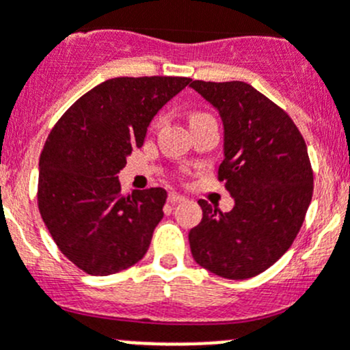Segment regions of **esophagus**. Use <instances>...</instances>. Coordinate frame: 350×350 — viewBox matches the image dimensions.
<instances>
[{
    "label": "esophagus",
    "mask_w": 350,
    "mask_h": 350,
    "mask_svg": "<svg viewBox=\"0 0 350 350\" xmlns=\"http://www.w3.org/2000/svg\"><path fill=\"white\" fill-rule=\"evenodd\" d=\"M185 200H186V198L181 196V195H178V193H169V196H167V201L171 204L181 203V201H185Z\"/></svg>",
    "instance_id": "esophagus-1"
}]
</instances>
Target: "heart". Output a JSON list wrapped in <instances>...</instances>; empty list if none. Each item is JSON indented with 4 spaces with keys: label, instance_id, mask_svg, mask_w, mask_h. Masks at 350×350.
Segmentation results:
<instances>
[{
    "label": "heart",
    "instance_id": "obj_1",
    "mask_svg": "<svg viewBox=\"0 0 350 350\" xmlns=\"http://www.w3.org/2000/svg\"><path fill=\"white\" fill-rule=\"evenodd\" d=\"M196 115H203V113H193L191 116H196Z\"/></svg>",
    "mask_w": 350,
    "mask_h": 350
}]
</instances>
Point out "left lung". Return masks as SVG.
I'll return each mask as SVG.
<instances>
[{
  "instance_id": "left-lung-1",
  "label": "left lung",
  "mask_w": 350,
  "mask_h": 350,
  "mask_svg": "<svg viewBox=\"0 0 350 350\" xmlns=\"http://www.w3.org/2000/svg\"><path fill=\"white\" fill-rule=\"evenodd\" d=\"M220 111L225 159L218 181L234 196L224 213L200 200L203 218L189 230L195 260L227 280H247L291 247L313 195V169L298 126L276 103L242 81H193Z\"/></svg>"
}]
</instances>
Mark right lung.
I'll list each match as a JSON object with an SVG mask.
<instances>
[{"label": "right lung", "mask_w": 350, "mask_h": 350, "mask_svg": "<svg viewBox=\"0 0 350 350\" xmlns=\"http://www.w3.org/2000/svg\"><path fill=\"white\" fill-rule=\"evenodd\" d=\"M189 77H113L59 118L40 154L37 203L59 250L91 276H109L146 256L167 193L122 195L118 172L144 146L155 113Z\"/></svg>", "instance_id": "1"}]
</instances>
